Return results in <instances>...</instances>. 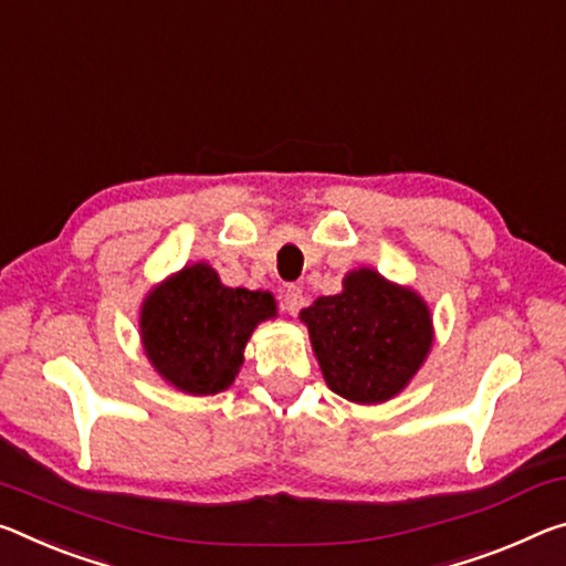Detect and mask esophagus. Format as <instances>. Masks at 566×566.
I'll return each mask as SVG.
<instances>
[{"label":"esophagus","mask_w":566,"mask_h":566,"mask_svg":"<svg viewBox=\"0 0 566 566\" xmlns=\"http://www.w3.org/2000/svg\"><path fill=\"white\" fill-rule=\"evenodd\" d=\"M282 304H284V310L290 312V315H297L300 307L304 304L300 286H294V284L284 286V290H282Z\"/></svg>","instance_id":"1"}]
</instances>
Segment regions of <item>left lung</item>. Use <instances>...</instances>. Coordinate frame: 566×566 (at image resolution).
<instances>
[{
    "instance_id": "obj_1",
    "label": "left lung",
    "mask_w": 566,
    "mask_h": 566,
    "mask_svg": "<svg viewBox=\"0 0 566 566\" xmlns=\"http://www.w3.org/2000/svg\"><path fill=\"white\" fill-rule=\"evenodd\" d=\"M332 392L380 406L408 388L433 347V315L410 286L373 266L345 274L343 292L300 312Z\"/></svg>"
}]
</instances>
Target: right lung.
Listing matches in <instances>:
<instances>
[{
	"mask_svg": "<svg viewBox=\"0 0 566 566\" xmlns=\"http://www.w3.org/2000/svg\"><path fill=\"white\" fill-rule=\"evenodd\" d=\"M276 317L272 292L221 284L206 262L166 276L140 304V345L154 370L188 396L231 388L251 332Z\"/></svg>",
	"mask_w": 566,
	"mask_h": 566,
	"instance_id": "add662e5",
	"label": "right lung"
}]
</instances>
